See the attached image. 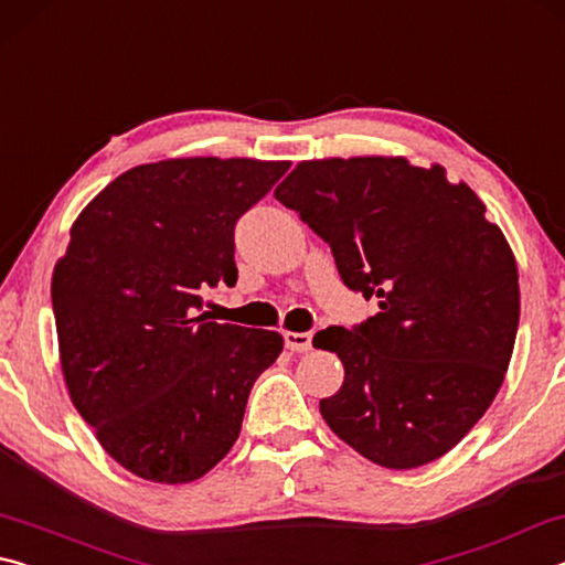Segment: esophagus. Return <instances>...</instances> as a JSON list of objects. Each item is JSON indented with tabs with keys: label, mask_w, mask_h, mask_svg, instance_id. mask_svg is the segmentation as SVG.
<instances>
[{
	"label": "esophagus",
	"mask_w": 565,
	"mask_h": 565,
	"mask_svg": "<svg viewBox=\"0 0 565 565\" xmlns=\"http://www.w3.org/2000/svg\"><path fill=\"white\" fill-rule=\"evenodd\" d=\"M284 343H286V349L296 351V353L311 351V333H303V331H286V333H284Z\"/></svg>",
	"instance_id": "obj_1"
}]
</instances>
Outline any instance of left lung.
<instances>
[{"label": "left lung", "instance_id": "obj_1", "mask_svg": "<svg viewBox=\"0 0 565 565\" xmlns=\"http://www.w3.org/2000/svg\"><path fill=\"white\" fill-rule=\"evenodd\" d=\"M274 196L331 246L341 281L379 299L313 347L343 363L319 401L341 441L386 468L441 458L491 406L519 331V269L463 181L401 157L301 161Z\"/></svg>", "mask_w": 565, "mask_h": 565}]
</instances>
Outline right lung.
I'll return each instance as SVG.
<instances>
[{
  "mask_svg": "<svg viewBox=\"0 0 565 565\" xmlns=\"http://www.w3.org/2000/svg\"><path fill=\"white\" fill-rule=\"evenodd\" d=\"M289 161L169 159L124 171L84 209L54 266L72 404L114 461L189 483L232 451L276 331L209 321L202 291L236 284L234 228Z\"/></svg>",
  "mask_w": 565,
  "mask_h": 565,
  "instance_id": "1",
  "label": "right lung"
}]
</instances>
